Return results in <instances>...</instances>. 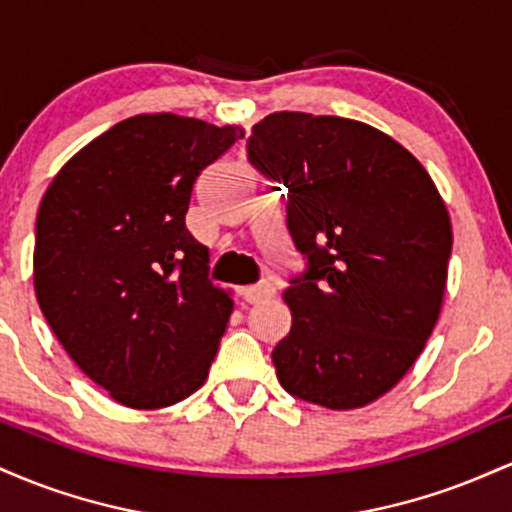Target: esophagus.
<instances>
[{"label": "esophagus", "mask_w": 512, "mask_h": 512, "mask_svg": "<svg viewBox=\"0 0 512 512\" xmlns=\"http://www.w3.org/2000/svg\"><path fill=\"white\" fill-rule=\"evenodd\" d=\"M240 293H243V298H245V301H248V303H260V301H267V298L274 296V286L264 281V284L245 286V289L240 291Z\"/></svg>", "instance_id": "obj_1"}]
</instances>
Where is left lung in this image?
<instances>
[{
  "mask_svg": "<svg viewBox=\"0 0 512 512\" xmlns=\"http://www.w3.org/2000/svg\"><path fill=\"white\" fill-rule=\"evenodd\" d=\"M248 161L286 190V231L305 267L274 346L281 387L327 409L366 407L424 351L443 303L450 216L431 175L395 139L334 115L274 113Z\"/></svg>",
  "mask_w": 512,
  "mask_h": 512,
  "instance_id": "1",
  "label": "left lung"
}]
</instances>
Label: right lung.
<instances>
[{"label":"right lung","instance_id":"right-lung-1","mask_svg":"<svg viewBox=\"0 0 512 512\" xmlns=\"http://www.w3.org/2000/svg\"><path fill=\"white\" fill-rule=\"evenodd\" d=\"M243 137L170 113L93 139L45 192L33 281L72 361L113 399L161 409L207 380L233 303L185 226L202 170Z\"/></svg>","mask_w":512,"mask_h":512}]
</instances>
